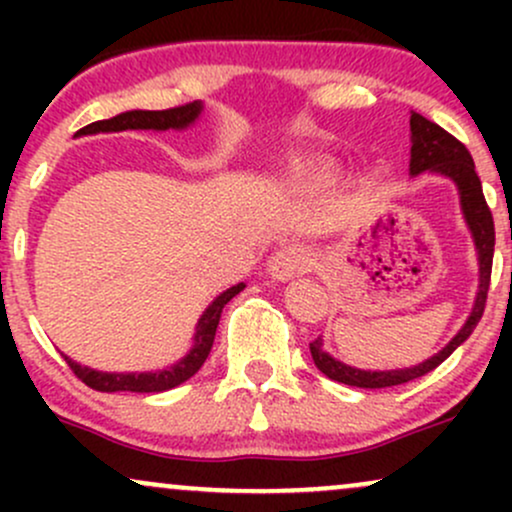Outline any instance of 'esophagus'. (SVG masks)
I'll return each instance as SVG.
<instances>
[{
    "instance_id": "esophagus-1",
    "label": "esophagus",
    "mask_w": 512,
    "mask_h": 512,
    "mask_svg": "<svg viewBox=\"0 0 512 512\" xmlns=\"http://www.w3.org/2000/svg\"><path fill=\"white\" fill-rule=\"evenodd\" d=\"M313 267V252L303 245H284L267 262V272L276 281H289Z\"/></svg>"
}]
</instances>
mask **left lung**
Masks as SVG:
<instances>
[{"instance_id": "obj_1", "label": "left lung", "mask_w": 512, "mask_h": 512, "mask_svg": "<svg viewBox=\"0 0 512 512\" xmlns=\"http://www.w3.org/2000/svg\"><path fill=\"white\" fill-rule=\"evenodd\" d=\"M409 139H411V151H409V178H419V175L431 173L436 178L450 180L455 185L457 197H460V211L464 226H467L469 236H472L474 252H477V267H479V284H477V296H474L472 310H469L464 325L457 330L455 337L450 339L443 349L436 351L433 356L424 358L416 366L407 368H387V370H368V368H356L349 363L334 358L330 351H325V342L322 337H317L310 344V354H313L315 366L322 370L330 380L337 383L351 385V387H363V390H380V387H392L409 383V380L421 378V375L431 373L433 368L448 358L457 346L467 342L469 334L474 332L477 322L484 315L486 305V293H489V281H491V262H493V245H496V231H493V219L491 211L486 207L484 190H481V180L474 170V161L469 156V151L464 149V144L457 142L452 134L445 132L443 127H438L436 122L426 120L424 115L414 113L409 115Z\"/></svg>"}]
</instances>
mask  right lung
Returning <instances> with one entry per match:
<instances>
[{
    "label": "right lung",
    "mask_w": 512,
    "mask_h": 512,
    "mask_svg": "<svg viewBox=\"0 0 512 512\" xmlns=\"http://www.w3.org/2000/svg\"><path fill=\"white\" fill-rule=\"evenodd\" d=\"M204 113V103L195 101L180 105V108H170V110H125V113L110 117V120H98L93 125H86L84 129H79L81 134H108V132H127V129H151V132H185L192 125H197V120ZM245 289V284L231 286L223 293L211 301L204 313L199 315L197 325H195V334H192V346L180 361H175L173 366L161 368V370H146V373H108V370H96L81 366V363L72 361L69 356H64V361L72 366V370L79 375L81 380L88 387L98 392H166L173 390L190 380L192 375L197 373L199 368L204 366L207 361L211 344H214L216 337V327H219L221 320V310L223 305L231 301L233 296H238L240 291Z\"/></svg>",
    "instance_id": "1"
}]
</instances>
